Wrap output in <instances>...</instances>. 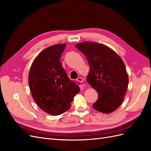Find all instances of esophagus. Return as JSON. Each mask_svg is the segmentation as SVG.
<instances>
[{"mask_svg":"<svg viewBox=\"0 0 151 151\" xmlns=\"http://www.w3.org/2000/svg\"><path fill=\"white\" fill-rule=\"evenodd\" d=\"M77 81H78V82L83 83V82L84 81V79H83L82 78H78V79H77Z\"/></svg>","mask_w":151,"mask_h":151,"instance_id":"34e87169","label":"esophagus"}]
</instances>
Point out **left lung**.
Segmentation results:
<instances>
[{
  "instance_id": "left-lung-1",
  "label": "left lung",
  "mask_w": 151,
  "mask_h": 151,
  "mask_svg": "<svg viewBox=\"0 0 151 151\" xmlns=\"http://www.w3.org/2000/svg\"><path fill=\"white\" fill-rule=\"evenodd\" d=\"M76 47L87 59L90 67L87 82L99 95L93 108L106 114L114 111L122 103L129 83L122 58L104 44L84 42Z\"/></svg>"
}]
</instances>
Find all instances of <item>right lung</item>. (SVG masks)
<instances>
[{
  "label": "right lung",
  "instance_id": "add662e5",
  "mask_svg": "<svg viewBox=\"0 0 151 151\" xmlns=\"http://www.w3.org/2000/svg\"><path fill=\"white\" fill-rule=\"evenodd\" d=\"M66 43L47 47L33 61L29 73V84L36 103L43 111L59 115L70 109L80 88L68 78L60 58Z\"/></svg>",
  "mask_w": 151,
  "mask_h": 151
}]
</instances>
